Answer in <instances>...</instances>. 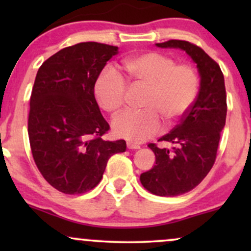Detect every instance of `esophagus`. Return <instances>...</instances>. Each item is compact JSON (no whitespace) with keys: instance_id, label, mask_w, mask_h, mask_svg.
<instances>
[{"instance_id":"esophagus-1","label":"esophagus","mask_w":251,"mask_h":251,"mask_svg":"<svg viewBox=\"0 0 251 251\" xmlns=\"http://www.w3.org/2000/svg\"><path fill=\"white\" fill-rule=\"evenodd\" d=\"M127 149H129V150H138V149H140V146L138 145V144H134V143H127Z\"/></svg>"}]
</instances>
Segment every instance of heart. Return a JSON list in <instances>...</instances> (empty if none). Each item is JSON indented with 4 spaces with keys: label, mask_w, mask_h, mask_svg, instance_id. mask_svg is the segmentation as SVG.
<instances>
[{
    "label": "heart",
    "mask_w": 251,
    "mask_h": 251,
    "mask_svg": "<svg viewBox=\"0 0 251 251\" xmlns=\"http://www.w3.org/2000/svg\"><path fill=\"white\" fill-rule=\"evenodd\" d=\"M128 81L144 86L140 111H125L113 120L114 133L132 142H143L162 127V116L166 124L178 123L191 109L198 92L200 75L188 63L176 65L172 57L149 51L125 60ZM94 93L99 105L117 113L123 107L127 93V83L113 68H105L98 76Z\"/></svg>",
    "instance_id": "heart-1"
}]
</instances>
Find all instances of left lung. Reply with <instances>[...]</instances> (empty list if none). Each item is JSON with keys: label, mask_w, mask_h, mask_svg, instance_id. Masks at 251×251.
<instances>
[{"label": "left lung", "mask_w": 251, "mask_h": 251, "mask_svg": "<svg viewBox=\"0 0 251 251\" xmlns=\"http://www.w3.org/2000/svg\"><path fill=\"white\" fill-rule=\"evenodd\" d=\"M155 46L185 50L201 75L200 92L191 109L159 139L174 144V148L159 149L149 144L155 155V165L140 175L143 186L151 194L175 197L195 189L214 166L221 131L226 125V85L220 65L198 46L183 40H169Z\"/></svg>", "instance_id": "8db88e82"}]
</instances>
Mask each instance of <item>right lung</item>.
<instances>
[{
  "label": "right lung",
  "instance_id": "obj_1",
  "mask_svg": "<svg viewBox=\"0 0 251 251\" xmlns=\"http://www.w3.org/2000/svg\"><path fill=\"white\" fill-rule=\"evenodd\" d=\"M116 54V46L76 43L37 71L28 116L31 154L43 178L62 194L96 188L109 158L126 150L125 140L102 138L109 125L94 97L98 76Z\"/></svg>",
  "mask_w": 251,
  "mask_h": 251
}]
</instances>
